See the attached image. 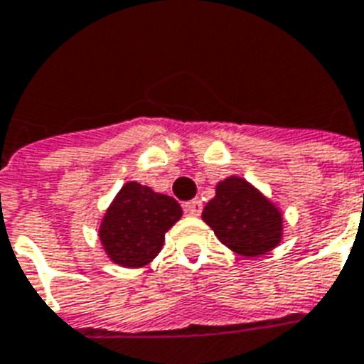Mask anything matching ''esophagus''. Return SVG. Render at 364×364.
<instances>
[{"instance_id":"esophagus-1","label":"esophagus","mask_w":364,"mask_h":364,"mask_svg":"<svg viewBox=\"0 0 364 364\" xmlns=\"http://www.w3.org/2000/svg\"><path fill=\"white\" fill-rule=\"evenodd\" d=\"M184 211L186 215H190V217H199L201 211H203V205H201L199 199H192V201L184 203Z\"/></svg>"}]
</instances>
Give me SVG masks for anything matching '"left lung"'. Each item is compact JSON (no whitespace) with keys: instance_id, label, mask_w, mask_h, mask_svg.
Instances as JSON below:
<instances>
[{"instance_id":"8db88e82","label":"left lung","mask_w":364,"mask_h":364,"mask_svg":"<svg viewBox=\"0 0 364 364\" xmlns=\"http://www.w3.org/2000/svg\"><path fill=\"white\" fill-rule=\"evenodd\" d=\"M201 217L226 247L244 257L264 255L282 240V213L237 176L218 182Z\"/></svg>"}]
</instances>
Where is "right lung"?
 <instances>
[{
	"label": "right lung",
	"mask_w": 364,
	"mask_h": 364,
	"mask_svg": "<svg viewBox=\"0 0 364 364\" xmlns=\"http://www.w3.org/2000/svg\"><path fill=\"white\" fill-rule=\"evenodd\" d=\"M182 217L178 201L138 182H127L105 213L100 240L111 261L138 269L153 261L171 230Z\"/></svg>",
	"instance_id": "right-lung-1"
}]
</instances>
